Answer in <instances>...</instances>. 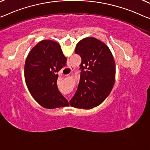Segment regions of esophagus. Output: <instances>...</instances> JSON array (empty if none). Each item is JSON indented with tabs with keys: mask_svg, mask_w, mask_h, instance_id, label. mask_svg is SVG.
<instances>
[{
	"mask_svg": "<svg viewBox=\"0 0 150 150\" xmlns=\"http://www.w3.org/2000/svg\"><path fill=\"white\" fill-rule=\"evenodd\" d=\"M69 69H70V72H72V71H73L74 70V68H71V67H70V68H68Z\"/></svg>",
	"mask_w": 150,
	"mask_h": 150,
	"instance_id": "esophagus-1",
	"label": "esophagus"
}]
</instances>
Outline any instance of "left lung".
Returning <instances> with one entry per match:
<instances>
[{"label":"left lung","mask_w":150,"mask_h":150,"mask_svg":"<svg viewBox=\"0 0 150 150\" xmlns=\"http://www.w3.org/2000/svg\"><path fill=\"white\" fill-rule=\"evenodd\" d=\"M75 53L81 57L80 82L70 105L91 109L109 95L115 81V63L109 47L94 38H86L77 43Z\"/></svg>","instance_id":"left-lung-1"}]
</instances>
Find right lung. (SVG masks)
Here are the masks:
<instances>
[{"label":"right lung","instance_id":"1","mask_svg":"<svg viewBox=\"0 0 150 150\" xmlns=\"http://www.w3.org/2000/svg\"><path fill=\"white\" fill-rule=\"evenodd\" d=\"M66 60L60 45L52 40L40 41L29 53L25 63V82L41 107L50 109L69 105L57 86V72Z\"/></svg>","mask_w":150,"mask_h":150}]
</instances>
